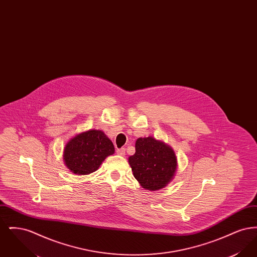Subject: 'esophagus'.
<instances>
[{
    "label": "esophagus",
    "mask_w": 257,
    "mask_h": 257,
    "mask_svg": "<svg viewBox=\"0 0 257 257\" xmlns=\"http://www.w3.org/2000/svg\"><path fill=\"white\" fill-rule=\"evenodd\" d=\"M116 154H118L120 156H124L125 155V148H117L116 149Z\"/></svg>",
    "instance_id": "esophagus-1"
}]
</instances>
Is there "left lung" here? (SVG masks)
Here are the masks:
<instances>
[{"instance_id":"left-lung-1","label":"left lung","mask_w":257,"mask_h":257,"mask_svg":"<svg viewBox=\"0 0 257 257\" xmlns=\"http://www.w3.org/2000/svg\"><path fill=\"white\" fill-rule=\"evenodd\" d=\"M135 178L147 190L156 191L171 182L176 171V157L171 147L152 137L139 138L136 152L129 157Z\"/></svg>"}]
</instances>
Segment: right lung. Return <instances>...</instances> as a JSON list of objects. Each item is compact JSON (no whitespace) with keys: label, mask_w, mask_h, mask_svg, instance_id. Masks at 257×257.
<instances>
[{"label":"right lung","mask_w":257,"mask_h":257,"mask_svg":"<svg viewBox=\"0 0 257 257\" xmlns=\"http://www.w3.org/2000/svg\"><path fill=\"white\" fill-rule=\"evenodd\" d=\"M114 147L103 131L89 130L75 136L64 148L63 159L66 167L76 174L84 175L97 171Z\"/></svg>","instance_id":"obj_1"}]
</instances>
